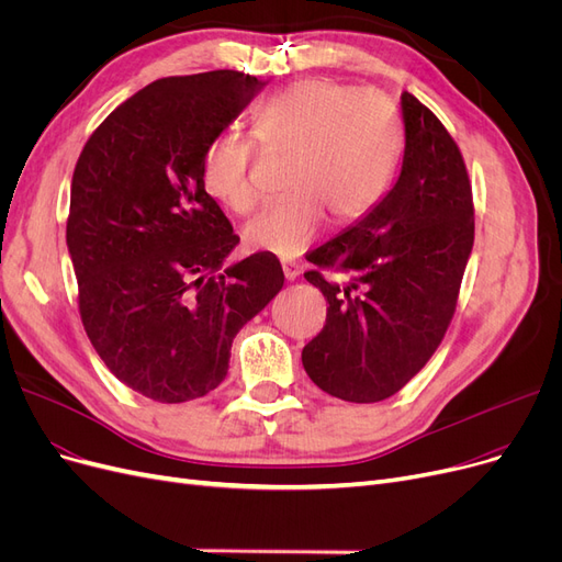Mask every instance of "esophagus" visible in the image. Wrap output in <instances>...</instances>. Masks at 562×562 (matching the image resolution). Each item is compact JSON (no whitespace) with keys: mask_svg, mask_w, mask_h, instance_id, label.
Segmentation results:
<instances>
[{"mask_svg":"<svg viewBox=\"0 0 562 562\" xmlns=\"http://www.w3.org/2000/svg\"><path fill=\"white\" fill-rule=\"evenodd\" d=\"M282 270H284V278L292 282L301 276V266L296 261H282Z\"/></svg>","mask_w":562,"mask_h":562,"instance_id":"34e87169","label":"esophagus"}]
</instances>
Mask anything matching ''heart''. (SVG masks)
I'll list each match as a JSON object with an SVG mask.
<instances>
[{
	"label": "heart",
	"instance_id": "b5f03b06",
	"mask_svg": "<svg viewBox=\"0 0 562 562\" xmlns=\"http://www.w3.org/2000/svg\"><path fill=\"white\" fill-rule=\"evenodd\" d=\"M255 132L270 150H292L286 187L245 226V243L261 252L294 257L313 243L326 213L347 224L368 215L389 190L401 153L396 111L378 94L328 78H307L270 97L255 115ZM257 145L220 134L203 155V184L234 213L259 201Z\"/></svg>",
	"mask_w": 562,
	"mask_h": 562
}]
</instances>
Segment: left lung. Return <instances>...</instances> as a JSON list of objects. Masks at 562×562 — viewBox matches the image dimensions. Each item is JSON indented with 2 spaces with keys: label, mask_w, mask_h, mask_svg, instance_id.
<instances>
[{
  "label": "left lung",
  "mask_w": 562,
  "mask_h": 562,
  "mask_svg": "<svg viewBox=\"0 0 562 562\" xmlns=\"http://www.w3.org/2000/svg\"><path fill=\"white\" fill-rule=\"evenodd\" d=\"M401 113L396 182L368 215L307 255L347 282L305 273L328 310L322 334L303 347V368L322 391L349 403L384 401L426 366L453 317L474 243L459 145L414 94H401Z\"/></svg>",
  "instance_id": "8db88e82"
}]
</instances>
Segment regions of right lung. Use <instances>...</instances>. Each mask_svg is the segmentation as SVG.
<instances>
[{"label":"right lung","mask_w":562,"mask_h":562,"mask_svg":"<svg viewBox=\"0 0 562 562\" xmlns=\"http://www.w3.org/2000/svg\"><path fill=\"white\" fill-rule=\"evenodd\" d=\"M263 86L228 69L155 80L78 157L67 247L80 319L113 375L157 403L217 389L236 334L284 284L270 252L222 268L240 238L203 184L205 148Z\"/></svg>","instance_id":"obj_1"}]
</instances>
